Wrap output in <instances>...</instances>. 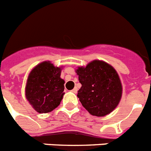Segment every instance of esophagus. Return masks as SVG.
I'll list each match as a JSON object with an SVG mask.
<instances>
[{"label": "esophagus", "mask_w": 151, "mask_h": 151, "mask_svg": "<svg viewBox=\"0 0 151 151\" xmlns=\"http://www.w3.org/2000/svg\"><path fill=\"white\" fill-rule=\"evenodd\" d=\"M77 91H78V89H77V88H74L73 90H72V91H73V93H76Z\"/></svg>", "instance_id": "obj_1"}]
</instances>
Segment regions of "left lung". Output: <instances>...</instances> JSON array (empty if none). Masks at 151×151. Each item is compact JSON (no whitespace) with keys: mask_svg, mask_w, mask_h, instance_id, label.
Returning a JSON list of instances; mask_svg holds the SVG:
<instances>
[{"mask_svg":"<svg viewBox=\"0 0 151 151\" xmlns=\"http://www.w3.org/2000/svg\"><path fill=\"white\" fill-rule=\"evenodd\" d=\"M82 87L78 98L82 106L92 115L103 117L118 105L122 86L115 69L108 63L94 60L76 70Z\"/></svg>","mask_w":151,"mask_h":151,"instance_id":"left-lung-1","label":"left lung"}]
</instances>
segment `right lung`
<instances>
[{
  "mask_svg": "<svg viewBox=\"0 0 151 151\" xmlns=\"http://www.w3.org/2000/svg\"><path fill=\"white\" fill-rule=\"evenodd\" d=\"M61 68L43 62L31 71L26 86V98L39 113H48L59 106L64 95Z\"/></svg>",
  "mask_w": 151,
  "mask_h": 151,
  "instance_id": "add662e5",
  "label": "right lung"
}]
</instances>
